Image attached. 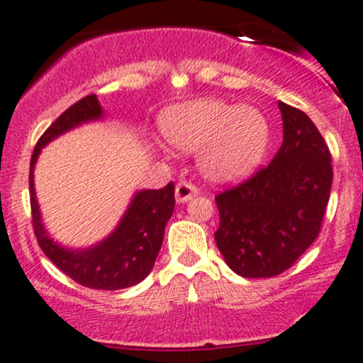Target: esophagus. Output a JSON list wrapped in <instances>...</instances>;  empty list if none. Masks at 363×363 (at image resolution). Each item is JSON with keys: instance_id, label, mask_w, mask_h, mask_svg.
<instances>
[{"instance_id": "34e87169", "label": "esophagus", "mask_w": 363, "mask_h": 363, "mask_svg": "<svg viewBox=\"0 0 363 363\" xmlns=\"http://www.w3.org/2000/svg\"><path fill=\"white\" fill-rule=\"evenodd\" d=\"M199 194V189L192 183H186V182H182L177 185V190H174V197H177V202L182 203V202H189L190 199L195 197V195Z\"/></svg>"}]
</instances>
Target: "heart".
Listing matches in <instances>:
<instances>
[{"mask_svg":"<svg viewBox=\"0 0 363 363\" xmlns=\"http://www.w3.org/2000/svg\"><path fill=\"white\" fill-rule=\"evenodd\" d=\"M162 133L174 147L199 152V166L209 180L233 182L262 161L271 128L266 116L250 106L201 99L171 111Z\"/></svg>","mask_w":363,"mask_h":363,"instance_id":"b5f03b06","label":"heart"}]
</instances>
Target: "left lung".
I'll return each mask as SVG.
<instances>
[{
    "label": "left lung",
    "mask_w": 363,
    "mask_h": 363,
    "mask_svg": "<svg viewBox=\"0 0 363 363\" xmlns=\"http://www.w3.org/2000/svg\"><path fill=\"white\" fill-rule=\"evenodd\" d=\"M283 144L248 180L216 195V245L243 278L290 269L323 225L333 183L331 154L312 120L279 103Z\"/></svg>",
    "instance_id": "left-lung-1"
}]
</instances>
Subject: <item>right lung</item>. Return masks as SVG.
Returning <instances> with one entry per match:
<instances>
[{"label": "right lung", "instance_id": "obj_1", "mask_svg": "<svg viewBox=\"0 0 363 363\" xmlns=\"http://www.w3.org/2000/svg\"><path fill=\"white\" fill-rule=\"evenodd\" d=\"M99 118H103V108L97 97L91 94L61 113L55 123L40 135L32 152L28 174L32 226L40 250L73 281L92 290H121L147 278L156 262L164 226L174 209L173 182L160 190L137 192L116 230L101 243L84 250H70L52 242L40 221L34 190V166L40 149L61 133Z\"/></svg>", "mask_w": 363, "mask_h": 363}]
</instances>
